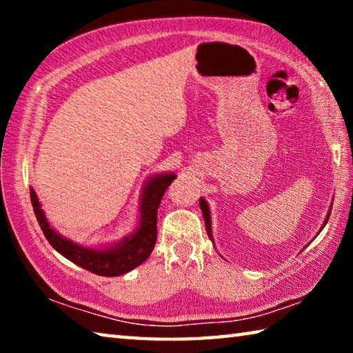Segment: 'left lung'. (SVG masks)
<instances>
[{
	"label": "left lung",
	"instance_id": "8db88e82",
	"mask_svg": "<svg viewBox=\"0 0 353 353\" xmlns=\"http://www.w3.org/2000/svg\"><path fill=\"white\" fill-rule=\"evenodd\" d=\"M199 205H201L202 214H204V221H205V230H207L208 236L212 238V224H210V212H208V205H207V202H205L204 199H201V201H199ZM328 216H330V213H328ZM328 216L325 218V223H324V225L327 224ZM324 225H322V229H324Z\"/></svg>",
	"mask_w": 353,
	"mask_h": 353
}]
</instances>
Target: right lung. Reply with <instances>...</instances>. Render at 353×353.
I'll return each instance as SVG.
<instances>
[{
    "mask_svg": "<svg viewBox=\"0 0 353 353\" xmlns=\"http://www.w3.org/2000/svg\"><path fill=\"white\" fill-rule=\"evenodd\" d=\"M174 179V174L152 177L146 183L145 193H143L141 221L139 229H137L132 236L124 238L123 243H119L118 246L101 250L82 248L79 244L71 243L67 238L61 236L57 232L52 230L50 224H48L43 210L40 208V202L35 191L29 188V193H31V202L40 229L43 230L46 240L50 241L51 246L59 254H62L65 259L76 263L77 266L83 268V270L98 274V276L115 277L132 271L134 268L141 265L151 255L155 246V240H157V210L166 188L170 187Z\"/></svg>",
    "mask_w": 353,
    "mask_h": 353,
    "instance_id": "add662e5",
    "label": "right lung"
}]
</instances>
